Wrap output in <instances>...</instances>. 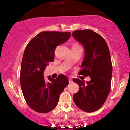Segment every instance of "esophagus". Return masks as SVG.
Returning a JSON list of instances; mask_svg holds the SVG:
<instances>
[{
  "label": "esophagus",
  "instance_id": "1",
  "mask_svg": "<svg viewBox=\"0 0 130 130\" xmlns=\"http://www.w3.org/2000/svg\"><path fill=\"white\" fill-rule=\"evenodd\" d=\"M69 83H70V84L72 83V78H69Z\"/></svg>",
  "mask_w": 130,
  "mask_h": 130
}]
</instances>
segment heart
<instances>
[{
  "label": "heart",
  "instance_id": "b5f03b06",
  "mask_svg": "<svg viewBox=\"0 0 130 130\" xmlns=\"http://www.w3.org/2000/svg\"><path fill=\"white\" fill-rule=\"evenodd\" d=\"M74 45H78V44H74Z\"/></svg>",
  "mask_w": 130,
  "mask_h": 130
}]
</instances>
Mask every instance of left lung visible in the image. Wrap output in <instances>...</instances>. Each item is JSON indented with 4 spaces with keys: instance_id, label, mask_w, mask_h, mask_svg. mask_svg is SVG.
Returning <instances> with one entry per match:
<instances>
[{
    "instance_id": "left-lung-1",
    "label": "left lung",
    "mask_w": 130,
    "mask_h": 130,
    "mask_svg": "<svg viewBox=\"0 0 130 130\" xmlns=\"http://www.w3.org/2000/svg\"><path fill=\"white\" fill-rule=\"evenodd\" d=\"M72 36L85 48L78 74L91 78L87 82L73 78L79 90L73 95V100L85 112H94L104 104L111 90L112 67L109 50L105 40L91 29L75 31Z\"/></svg>"
}]
</instances>
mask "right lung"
Returning <instances> with one entry per match:
<instances>
[{
  "instance_id": "obj_1",
  "label": "right lung",
  "mask_w": 130,
  "mask_h": 130,
  "mask_svg": "<svg viewBox=\"0 0 130 130\" xmlns=\"http://www.w3.org/2000/svg\"><path fill=\"white\" fill-rule=\"evenodd\" d=\"M70 36V32L43 31L35 36L25 48L21 66V86L26 102L36 112L52 111L69 84V79L63 74L58 75L56 79L48 77L50 81L47 82L43 72L48 63L54 61L56 47Z\"/></svg>"
}]
</instances>
